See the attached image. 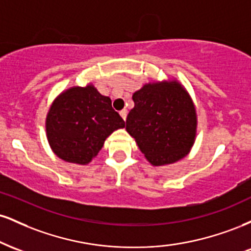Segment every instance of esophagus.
<instances>
[{"mask_svg":"<svg viewBox=\"0 0 251 251\" xmlns=\"http://www.w3.org/2000/svg\"><path fill=\"white\" fill-rule=\"evenodd\" d=\"M119 113H120V116H122L123 119L126 120V117H127V109H122Z\"/></svg>","mask_w":251,"mask_h":251,"instance_id":"34e87169","label":"esophagus"}]
</instances>
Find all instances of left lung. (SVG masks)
Listing matches in <instances>:
<instances>
[{"label":"left lung","mask_w":251,"mask_h":251,"mask_svg":"<svg viewBox=\"0 0 251 251\" xmlns=\"http://www.w3.org/2000/svg\"><path fill=\"white\" fill-rule=\"evenodd\" d=\"M134 107L126 131L152 165L180 160L195 143L197 116L189 93L179 82L146 83L132 96Z\"/></svg>","instance_id":"left-lung-1"}]
</instances>
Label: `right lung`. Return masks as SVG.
Instances as JSON below:
<instances>
[{
  "mask_svg": "<svg viewBox=\"0 0 251 251\" xmlns=\"http://www.w3.org/2000/svg\"><path fill=\"white\" fill-rule=\"evenodd\" d=\"M125 122L108 97L94 86L72 87L51 103L46 131L51 150L68 163L85 165L99 153L106 138Z\"/></svg>",
  "mask_w": 251,
  "mask_h": 251,
  "instance_id": "add662e5",
  "label": "right lung"
}]
</instances>
